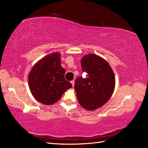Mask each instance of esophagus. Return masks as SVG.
<instances>
[{
    "instance_id": "1",
    "label": "esophagus",
    "mask_w": 148,
    "mask_h": 148,
    "mask_svg": "<svg viewBox=\"0 0 148 148\" xmlns=\"http://www.w3.org/2000/svg\"><path fill=\"white\" fill-rule=\"evenodd\" d=\"M71 84H72V86H73V87L74 84H75V81H74V80H72V81H71Z\"/></svg>"
}]
</instances>
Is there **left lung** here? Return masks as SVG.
<instances>
[{"instance_id": "1", "label": "left lung", "mask_w": 148, "mask_h": 148, "mask_svg": "<svg viewBox=\"0 0 148 148\" xmlns=\"http://www.w3.org/2000/svg\"><path fill=\"white\" fill-rule=\"evenodd\" d=\"M86 78L78 77L75 82V90L79 104L86 110L93 111L102 107L115 90V77L106 60L99 55L88 54L81 59Z\"/></svg>"}]
</instances>
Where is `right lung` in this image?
I'll return each instance as SVG.
<instances>
[{
    "label": "right lung",
    "instance_id": "right-lung-1",
    "mask_svg": "<svg viewBox=\"0 0 148 148\" xmlns=\"http://www.w3.org/2000/svg\"><path fill=\"white\" fill-rule=\"evenodd\" d=\"M61 55L53 52L42 58L28 75V85L34 98L42 104L57 102L63 93L72 87L64 78L66 70L61 66Z\"/></svg>",
    "mask_w": 148,
    "mask_h": 148
}]
</instances>
